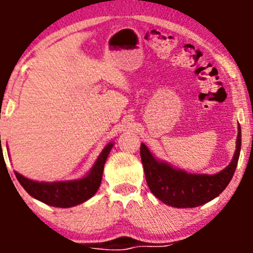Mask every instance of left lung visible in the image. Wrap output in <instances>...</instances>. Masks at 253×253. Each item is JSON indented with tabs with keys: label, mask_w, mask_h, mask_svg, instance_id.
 <instances>
[{
	"label": "left lung",
	"mask_w": 253,
	"mask_h": 253,
	"mask_svg": "<svg viewBox=\"0 0 253 253\" xmlns=\"http://www.w3.org/2000/svg\"><path fill=\"white\" fill-rule=\"evenodd\" d=\"M241 152V126L236 140V151L231 163L214 175L190 173L158 160L148 147L140 144L144 175L151 193L161 202L173 208H195L215 199L231 182Z\"/></svg>",
	"instance_id": "1"
}]
</instances>
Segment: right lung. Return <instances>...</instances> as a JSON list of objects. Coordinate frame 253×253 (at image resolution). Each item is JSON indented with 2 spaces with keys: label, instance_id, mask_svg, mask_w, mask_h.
<instances>
[{
  "label": "right lung",
  "instance_id": "add662e5",
  "mask_svg": "<svg viewBox=\"0 0 253 253\" xmlns=\"http://www.w3.org/2000/svg\"><path fill=\"white\" fill-rule=\"evenodd\" d=\"M113 146V142L105 146L90 171L81 178L44 182V181L31 180L16 171H15V175L26 193L39 202L55 208L76 207V205L87 202L97 193V190L101 185L104 165Z\"/></svg>",
  "mask_w": 253,
  "mask_h": 253
}]
</instances>
